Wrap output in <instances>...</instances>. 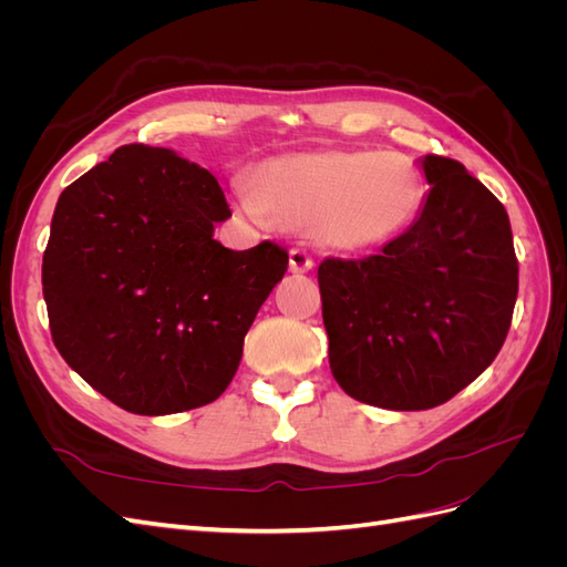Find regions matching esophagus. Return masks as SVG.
Here are the masks:
<instances>
[{
    "mask_svg": "<svg viewBox=\"0 0 567 567\" xmlns=\"http://www.w3.org/2000/svg\"><path fill=\"white\" fill-rule=\"evenodd\" d=\"M288 262H290V271H293V274H305V271H310L315 267L312 255L307 252L305 248H293V250H290Z\"/></svg>",
    "mask_w": 567,
    "mask_h": 567,
    "instance_id": "obj_1",
    "label": "esophagus"
}]
</instances>
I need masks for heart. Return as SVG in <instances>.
I'll return each mask as SVG.
<instances>
[{"instance_id":"b5f03b06","label":"heart","mask_w":567,"mask_h":567,"mask_svg":"<svg viewBox=\"0 0 567 567\" xmlns=\"http://www.w3.org/2000/svg\"><path fill=\"white\" fill-rule=\"evenodd\" d=\"M252 215L312 234L321 244L362 252L392 244L423 210L421 167L392 151H315L265 161L252 186L238 182Z\"/></svg>"}]
</instances>
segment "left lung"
<instances>
[{
	"instance_id": "8db88e82",
	"label": "left lung",
	"mask_w": 567,
	"mask_h": 567,
	"mask_svg": "<svg viewBox=\"0 0 567 567\" xmlns=\"http://www.w3.org/2000/svg\"><path fill=\"white\" fill-rule=\"evenodd\" d=\"M421 217L381 255L326 257L317 279L333 379L350 398L421 411L499 354L518 298L506 208L458 161L425 156Z\"/></svg>"
}]
</instances>
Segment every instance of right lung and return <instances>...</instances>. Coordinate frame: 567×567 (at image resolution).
<instances>
[{
	"label": "right lung",
	"mask_w": 567,
	"mask_h": 567,
	"mask_svg": "<svg viewBox=\"0 0 567 567\" xmlns=\"http://www.w3.org/2000/svg\"><path fill=\"white\" fill-rule=\"evenodd\" d=\"M208 169L169 148L120 146L59 196L42 257L54 346L120 409L165 416L215 402L288 269L286 248L229 250Z\"/></svg>",
	"instance_id": "1"
}]
</instances>
